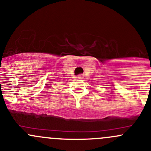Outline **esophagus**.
I'll use <instances>...</instances> for the list:
<instances>
[{
	"instance_id": "obj_1",
	"label": "esophagus",
	"mask_w": 151,
	"mask_h": 151,
	"mask_svg": "<svg viewBox=\"0 0 151 151\" xmlns=\"http://www.w3.org/2000/svg\"><path fill=\"white\" fill-rule=\"evenodd\" d=\"M77 77H78V78H83V74H79V75H77Z\"/></svg>"
}]
</instances>
